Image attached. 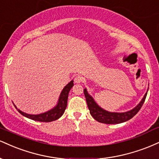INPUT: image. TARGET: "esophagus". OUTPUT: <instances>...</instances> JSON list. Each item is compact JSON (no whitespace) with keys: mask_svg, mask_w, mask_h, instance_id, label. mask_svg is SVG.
<instances>
[{"mask_svg":"<svg viewBox=\"0 0 159 159\" xmlns=\"http://www.w3.org/2000/svg\"><path fill=\"white\" fill-rule=\"evenodd\" d=\"M84 81V78L81 75H77L76 76V77L74 78V82L76 83H83Z\"/></svg>","mask_w":159,"mask_h":159,"instance_id":"esophagus-1","label":"esophagus"}]
</instances>
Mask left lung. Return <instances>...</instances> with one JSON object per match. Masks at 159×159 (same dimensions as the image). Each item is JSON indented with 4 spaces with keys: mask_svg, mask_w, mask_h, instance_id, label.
I'll use <instances>...</instances> for the list:
<instances>
[{
    "mask_svg": "<svg viewBox=\"0 0 159 159\" xmlns=\"http://www.w3.org/2000/svg\"><path fill=\"white\" fill-rule=\"evenodd\" d=\"M148 91V90H147ZM147 91L146 94H144L143 98L141 101L139 102V104L136 107L132 109L130 111H126V112H110V111H106V110L102 109L101 107H100L94 100L93 99L92 97L88 93L87 89H84V94H85V99H86L87 105L89 107L90 114L97 121L102 124H120V123L126 122L130 119L132 118L139 111L141 108L142 107L143 102L146 99Z\"/></svg>",
    "mask_w": 159,
    "mask_h": 159,
    "instance_id": "left-lung-1",
    "label": "left lung"
}]
</instances>
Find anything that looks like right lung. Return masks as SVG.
I'll use <instances>...</instances> for the list:
<instances>
[{
  "mask_svg": "<svg viewBox=\"0 0 159 159\" xmlns=\"http://www.w3.org/2000/svg\"><path fill=\"white\" fill-rule=\"evenodd\" d=\"M73 86H74V81L72 80L61 91L57 105L53 109H50V111H46L44 113L39 114V115H30V114L23 112L20 110L17 109L16 106H14L18 111V112L21 114L23 116L27 117V118L35 121H40V122H51V121L59 119L64 114L65 110L67 107L69 91Z\"/></svg>",
  "mask_w": 159,
  "mask_h": 159,
  "instance_id": "obj_1",
  "label": "right lung"
}]
</instances>
